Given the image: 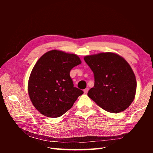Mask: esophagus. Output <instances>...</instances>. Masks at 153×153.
I'll return each mask as SVG.
<instances>
[{
    "mask_svg": "<svg viewBox=\"0 0 153 153\" xmlns=\"http://www.w3.org/2000/svg\"><path fill=\"white\" fill-rule=\"evenodd\" d=\"M88 88H86V89H84V94H87L88 93Z\"/></svg>",
    "mask_w": 153,
    "mask_h": 153,
    "instance_id": "esophagus-1",
    "label": "esophagus"
}]
</instances>
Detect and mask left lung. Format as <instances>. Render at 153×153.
<instances>
[{
  "mask_svg": "<svg viewBox=\"0 0 153 153\" xmlns=\"http://www.w3.org/2000/svg\"><path fill=\"white\" fill-rule=\"evenodd\" d=\"M84 59L94 76V87L88 96L108 112L126 110L134 100L137 86L135 74L128 62L114 53H100Z\"/></svg>",
  "mask_w": 153,
  "mask_h": 153,
  "instance_id": "1",
  "label": "left lung"
}]
</instances>
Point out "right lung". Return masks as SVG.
I'll return each instance as SVG.
<instances>
[{
	"mask_svg": "<svg viewBox=\"0 0 153 153\" xmlns=\"http://www.w3.org/2000/svg\"><path fill=\"white\" fill-rule=\"evenodd\" d=\"M82 63L75 54L52 50L41 56L28 80L33 105L43 115L59 117L72 107L84 92L74 86L69 72Z\"/></svg>",
	"mask_w": 153,
	"mask_h": 153,
	"instance_id": "1",
	"label": "right lung"
}]
</instances>
